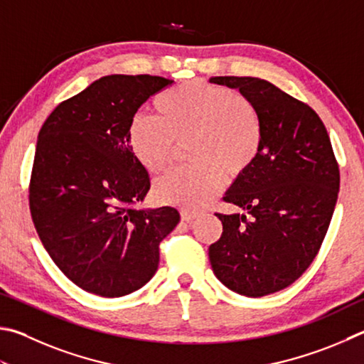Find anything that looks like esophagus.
<instances>
[{"label": "esophagus", "instance_id": "34e87169", "mask_svg": "<svg viewBox=\"0 0 364 364\" xmlns=\"http://www.w3.org/2000/svg\"><path fill=\"white\" fill-rule=\"evenodd\" d=\"M199 216V213L196 211H189V210H181V220L183 221H193L194 218Z\"/></svg>", "mask_w": 364, "mask_h": 364}]
</instances>
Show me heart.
<instances>
[{
  "mask_svg": "<svg viewBox=\"0 0 364 364\" xmlns=\"http://www.w3.org/2000/svg\"><path fill=\"white\" fill-rule=\"evenodd\" d=\"M154 116H135L129 146L149 173L173 162L178 143L188 141L193 164L168 171L154 183L157 202L200 210L220 194L226 173L245 175L259 157L262 122L253 103L223 85L193 79L161 92Z\"/></svg>",
  "mask_w": 364,
  "mask_h": 364,
  "instance_id": "heart-1",
  "label": "heart"
}]
</instances>
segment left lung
Instances as JSON below:
<instances>
[{
  "mask_svg": "<svg viewBox=\"0 0 364 364\" xmlns=\"http://www.w3.org/2000/svg\"><path fill=\"white\" fill-rule=\"evenodd\" d=\"M210 82L239 89L262 122L259 157L223 199L248 216L216 213L223 234L208 248L211 269L235 293L267 296L291 285L318 255L338 202L339 164L307 103L259 77Z\"/></svg>",
  "mask_w": 364,
  "mask_h": 364,
  "instance_id": "left-lung-1",
  "label": "left lung"
}]
</instances>
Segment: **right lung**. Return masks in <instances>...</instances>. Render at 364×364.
<instances>
[{
	"label": "right lung",
	"mask_w": 364,
	"mask_h": 364,
	"mask_svg": "<svg viewBox=\"0 0 364 364\" xmlns=\"http://www.w3.org/2000/svg\"><path fill=\"white\" fill-rule=\"evenodd\" d=\"M173 84L151 75H111L62 102L38 135L28 186L31 220L52 261L84 291L121 297L159 266V243L176 208L138 210L149 175L127 129L151 95Z\"/></svg>",
	"instance_id": "right-lung-1"
}]
</instances>
